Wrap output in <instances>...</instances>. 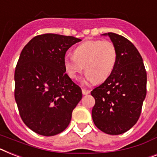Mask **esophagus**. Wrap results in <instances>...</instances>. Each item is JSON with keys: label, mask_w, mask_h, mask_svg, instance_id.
Instances as JSON below:
<instances>
[{"label": "esophagus", "mask_w": 157, "mask_h": 157, "mask_svg": "<svg viewBox=\"0 0 157 157\" xmlns=\"http://www.w3.org/2000/svg\"><path fill=\"white\" fill-rule=\"evenodd\" d=\"M82 94L84 95H86V94H90V91L88 90H85V89H82Z\"/></svg>", "instance_id": "34e87169"}]
</instances>
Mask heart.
Returning <instances> with one entry per match:
<instances>
[{
    "label": "heart",
    "mask_w": 157,
    "mask_h": 157,
    "mask_svg": "<svg viewBox=\"0 0 157 157\" xmlns=\"http://www.w3.org/2000/svg\"><path fill=\"white\" fill-rule=\"evenodd\" d=\"M73 56H66L63 66L72 80H78L84 71L85 82H102L110 76L117 61V50L108 40H91L81 43L75 48Z\"/></svg>",
    "instance_id": "heart-1"
}]
</instances>
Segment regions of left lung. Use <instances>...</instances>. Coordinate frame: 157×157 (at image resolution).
<instances>
[{"label": "left lung", "mask_w": 157, "mask_h": 157, "mask_svg": "<svg viewBox=\"0 0 157 157\" xmlns=\"http://www.w3.org/2000/svg\"><path fill=\"white\" fill-rule=\"evenodd\" d=\"M109 37L117 50V61L110 76L91 91L94 124L109 135L127 132L138 121L147 94V72L133 43L115 33Z\"/></svg>", "instance_id": "8db88e82"}]
</instances>
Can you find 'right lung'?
Returning a JSON list of instances; mask_svg holds the SVG:
<instances>
[{"instance_id": "obj_1", "label": "right lung", "mask_w": 157, "mask_h": 157, "mask_svg": "<svg viewBox=\"0 0 157 157\" xmlns=\"http://www.w3.org/2000/svg\"><path fill=\"white\" fill-rule=\"evenodd\" d=\"M81 41L73 36L43 34L24 47L14 73V98L19 114L35 133L52 136L63 132L82 98L81 87L65 73L66 52Z\"/></svg>"}]
</instances>
